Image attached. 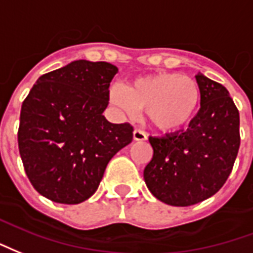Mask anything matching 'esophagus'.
<instances>
[{
  "instance_id": "esophagus-1",
  "label": "esophagus",
  "mask_w": 253,
  "mask_h": 253,
  "mask_svg": "<svg viewBox=\"0 0 253 253\" xmlns=\"http://www.w3.org/2000/svg\"><path fill=\"white\" fill-rule=\"evenodd\" d=\"M133 140H134V141H145V140H147V134H145L143 130L134 129V130H133Z\"/></svg>"
}]
</instances>
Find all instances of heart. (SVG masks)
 <instances>
[{
	"mask_svg": "<svg viewBox=\"0 0 253 253\" xmlns=\"http://www.w3.org/2000/svg\"><path fill=\"white\" fill-rule=\"evenodd\" d=\"M201 93L195 81L178 73H156L114 84L109 102L123 114L145 110L155 129L163 133L179 132L191 123L200 106Z\"/></svg>",
	"mask_w": 253,
	"mask_h": 253,
	"instance_id": "obj_1",
	"label": "heart"
}]
</instances>
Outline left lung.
Returning <instances> with one entry per match:
<instances>
[{
    "instance_id": "8db88e82",
    "label": "left lung",
    "mask_w": 253,
    "mask_h": 253,
    "mask_svg": "<svg viewBox=\"0 0 253 253\" xmlns=\"http://www.w3.org/2000/svg\"><path fill=\"white\" fill-rule=\"evenodd\" d=\"M201 109L189 128L149 137L154 156L144 180L155 198L171 206L208 200L224 186L240 147V116L229 91L204 74L195 75Z\"/></svg>"
}]
</instances>
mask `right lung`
Here are the masks:
<instances>
[{"label": "right lung", "mask_w": 253, "mask_h": 253, "mask_svg": "<svg viewBox=\"0 0 253 253\" xmlns=\"http://www.w3.org/2000/svg\"><path fill=\"white\" fill-rule=\"evenodd\" d=\"M119 68L108 62L74 60L44 74L20 113L18 149L39 194L77 205L97 191L109 160L133 137L129 124L102 113Z\"/></svg>", "instance_id": "1"}]
</instances>
